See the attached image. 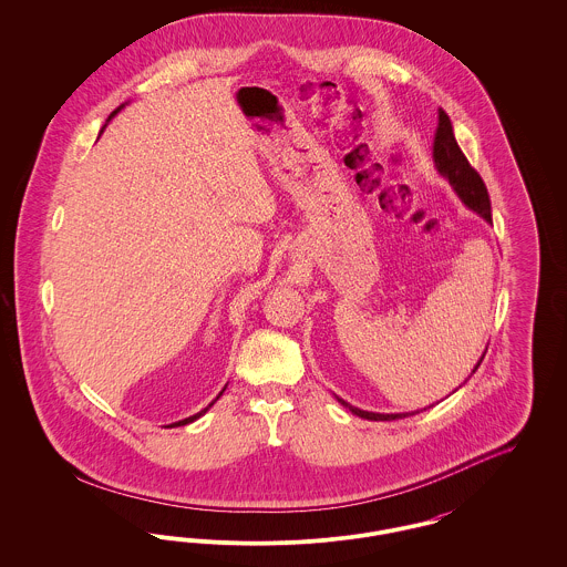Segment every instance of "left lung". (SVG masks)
I'll use <instances>...</instances> for the list:
<instances>
[{"mask_svg": "<svg viewBox=\"0 0 567 567\" xmlns=\"http://www.w3.org/2000/svg\"><path fill=\"white\" fill-rule=\"evenodd\" d=\"M433 162L437 172L453 185V189L457 190L461 202L483 216L485 220L491 223V199H488V190H486L485 183L481 178V174L470 165L467 157L463 155V151L458 148L457 140L453 134V125L451 118L444 110H437V130H435V137H433ZM485 357V354H483ZM481 357V361H483ZM481 361L476 363L474 372L478 370ZM338 402L347 405L352 414L368 419V421H395V419H404V416H412L416 412H404V414H380V412H368V410H359L354 405L347 404L344 400L338 398ZM427 410V408H425Z\"/></svg>", "mask_w": 567, "mask_h": 567, "instance_id": "obj_1", "label": "left lung"}]
</instances>
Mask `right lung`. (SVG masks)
<instances>
[{
	"label": "right lung",
	"mask_w": 567,
	"mask_h": 567,
	"mask_svg": "<svg viewBox=\"0 0 567 567\" xmlns=\"http://www.w3.org/2000/svg\"><path fill=\"white\" fill-rule=\"evenodd\" d=\"M121 109H123V106H118V109L114 110V112H112V114H110L109 121ZM104 127H106V125H104ZM104 127H102V130H104ZM223 391H225V389H223ZM223 391H220V393H218V395H216V400H218V398H220V395H223ZM216 400H215V402H216ZM215 402H213V404L206 405V408H204V410H199V412H197V414H193V416H189V419H185V421H178V423H172V425H169V427H181V425H187V423H193V421H195V419H199V416H202V414H206V412H208V410H210V408H213V405H215Z\"/></svg>",
	"instance_id": "right-lung-1"
}]
</instances>
